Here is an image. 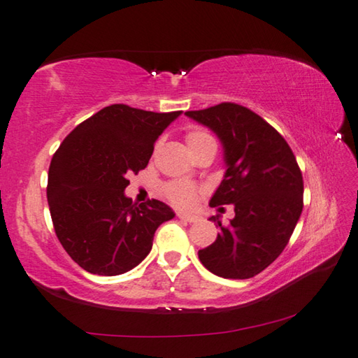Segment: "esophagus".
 <instances>
[{"label":"esophagus","instance_id":"obj_1","mask_svg":"<svg viewBox=\"0 0 358 358\" xmlns=\"http://www.w3.org/2000/svg\"><path fill=\"white\" fill-rule=\"evenodd\" d=\"M178 217L180 220H185V222H190V224H193V222H196V215L193 214H185V213H179Z\"/></svg>","mask_w":358,"mask_h":358}]
</instances>
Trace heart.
Wrapping results in <instances>:
<instances>
[{
	"label": "heart",
	"mask_w": 358,
	"mask_h": 358,
	"mask_svg": "<svg viewBox=\"0 0 358 358\" xmlns=\"http://www.w3.org/2000/svg\"><path fill=\"white\" fill-rule=\"evenodd\" d=\"M210 139L213 138L206 131L198 130V128L187 133V144H189L190 149ZM163 195L176 206H189L193 201V196H195V187L189 182H184V180H171V182L163 185Z\"/></svg>",
	"instance_id": "b5f03b06"
}]
</instances>
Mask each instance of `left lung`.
Instances as JSON below:
<instances>
[{
    "label": "left lung",
    "instance_id": "8db88e82",
    "mask_svg": "<svg viewBox=\"0 0 358 358\" xmlns=\"http://www.w3.org/2000/svg\"><path fill=\"white\" fill-rule=\"evenodd\" d=\"M185 115L209 127L224 144L227 173L210 206L234 204V219L198 250L210 273L249 279L282 254L303 210V176L290 145L249 108L220 103Z\"/></svg>",
    "mask_w": 358,
    "mask_h": 358
}]
</instances>
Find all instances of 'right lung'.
Segmentation results:
<instances>
[{
    "label": "right lung",
    "mask_w": 358,
    "mask_h": 358,
    "mask_svg": "<svg viewBox=\"0 0 358 358\" xmlns=\"http://www.w3.org/2000/svg\"><path fill=\"white\" fill-rule=\"evenodd\" d=\"M180 110L152 113L110 104L63 139L50 162L47 201L68 255L99 276L139 265L158 227L174 217L158 200L136 204L124 190L128 176L148 166L157 138Z\"/></svg>",
    "instance_id": "right-lung-1"
}]
</instances>
